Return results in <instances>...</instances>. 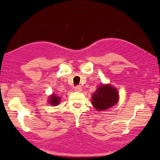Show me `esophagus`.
<instances>
[{"mask_svg":"<svg viewBox=\"0 0 160 160\" xmlns=\"http://www.w3.org/2000/svg\"><path fill=\"white\" fill-rule=\"evenodd\" d=\"M75 91H77V92H81L82 91V87L79 85H77L75 87Z\"/></svg>","mask_w":160,"mask_h":160,"instance_id":"1","label":"esophagus"}]
</instances>
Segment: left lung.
I'll use <instances>...</instances> for the list:
<instances>
[{
	"label": "left lung",
	"mask_w": 160,
	"mask_h": 160,
	"mask_svg": "<svg viewBox=\"0 0 160 160\" xmlns=\"http://www.w3.org/2000/svg\"><path fill=\"white\" fill-rule=\"evenodd\" d=\"M119 100L117 89L111 84H102L92 96V104L97 111L107 110L114 106Z\"/></svg>",
	"instance_id": "1"
}]
</instances>
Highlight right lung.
<instances>
[{
  "instance_id": "obj_1",
  "label": "right lung",
  "mask_w": 160,
  "mask_h": 160,
  "mask_svg": "<svg viewBox=\"0 0 160 160\" xmlns=\"http://www.w3.org/2000/svg\"><path fill=\"white\" fill-rule=\"evenodd\" d=\"M61 98L57 96L55 94H52V96H49V103L52 106H57L60 102Z\"/></svg>"
}]
</instances>
